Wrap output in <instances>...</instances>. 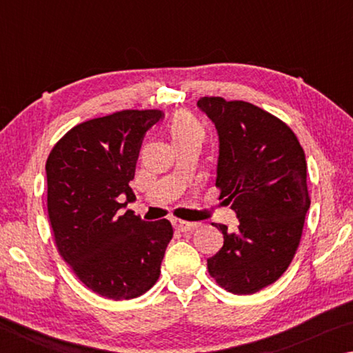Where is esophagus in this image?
<instances>
[{"instance_id": "34e87169", "label": "esophagus", "mask_w": 353, "mask_h": 353, "mask_svg": "<svg viewBox=\"0 0 353 353\" xmlns=\"http://www.w3.org/2000/svg\"><path fill=\"white\" fill-rule=\"evenodd\" d=\"M172 224L177 230L181 232H193L199 227V223H188V221H182V219H174L172 221Z\"/></svg>"}]
</instances>
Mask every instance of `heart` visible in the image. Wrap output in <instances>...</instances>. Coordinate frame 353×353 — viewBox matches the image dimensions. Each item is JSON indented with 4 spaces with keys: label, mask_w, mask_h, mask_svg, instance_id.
Masks as SVG:
<instances>
[{
    "label": "heart",
    "mask_w": 353,
    "mask_h": 353,
    "mask_svg": "<svg viewBox=\"0 0 353 353\" xmlns=\"http://www.w3.org/2000/svg\"><path fill=\"white\" fill-rule=\"evenodd\" d=\"M170 134L172 141H179L193 135H204L201 123L188 112H177L170 121Z\"/></svg>",
    "instance_id": "1"
}]
</instances>
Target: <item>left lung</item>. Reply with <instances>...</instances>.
Instances as JSON below:
<instances>
[{
    "label": "left lung",
    "instance_id": "left-lung-1",
    "mask_svg": "<svg viewBox=\"0 0 353 353\" xmlns=\"http://www.w3.org/2000/svg\"><path fill=\"white\" fill-rule=\"evenodd\" d=\"M202 112L219 137L216 188L238 227L214 225L224 246L207 260L210 276L234 294H254L288 270L310 208L305 154L277 117L244 101L204 97Z\"/></svg>",
    "mask_w": 353,
    "mask_h": 353
}]
</instances>
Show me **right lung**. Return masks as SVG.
Masks as SVG:
<instances>
[{"label": "right lung", "instance_id": "1", "mask_svg": "<svg viewBox=\"0 0 353 353\" xmlns=\"http://www.w3.org/2000/svg\"><path fill=\"white\" fill-rule=\"evenodd\" d=\"M162 117L149 109L88 119L46 160L48 216L59 254L88 290L112 301L152 288L172 238L168 219L146 223L132 210L119 213L135 199L129 182L143 137Z\"/></svg>", "mask_w": 353, "mask_h": 353}]
</instances>
